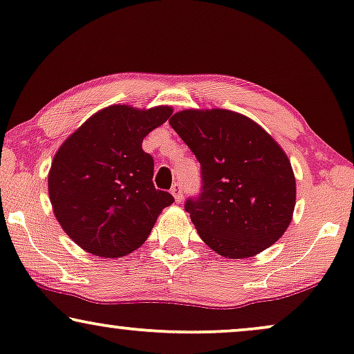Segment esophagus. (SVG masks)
Returning a JSON list of instances; mask_svg holds the SVG:
<instances>
[{
    "mask_svg": "<svg viewBox=\"0 0 354 354\" xmlns=\"http://www.w3.org/2000/svg\"><path fill=\"white\" fill-rule=\"evenodd\" d=\"M171 193L174 195V198H176L177 203L182 201V185H180V183H178V182L174 183L172 188H171Z\"/></svg>",
    "mask_w": 354,
    "mask_h": 354,
    "instance_id": "obj_1",
    "label": "esophagus"
}]
</instances>
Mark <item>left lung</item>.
Masks as SVG:
<instances>
[{"label": "left lung", "instance_id": "1", "mask_svg": "<svg viewBox=\"0 0 354 354\" xmlns=\"http://www.w3.org/2000/svg\"><path fill=\"white\" fill-rule=\"evenodd\" d=\"M201 164V195L185 211L217 254L243 259L274 245L297 203L290 159L266 130L227 109H185L169 119Z\"/></svg>", "mask_w": 354, "mask_h": 354}]
</instances>
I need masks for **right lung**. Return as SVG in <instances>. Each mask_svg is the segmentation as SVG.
<instances>
[{"mask_svg":"<svg viewBox=\"0 0 354 354\" xmlns=\"http://www.w3.org/2000/svg\"><path fill=\"white\" fill-rule=\"evenodd\" d=\"M171 106L114 104L86 119L61 145L48 193L62 230L86 253L120 258L147 241L171 193L156 190L143 138L171 118Z\"/></svg>","mask_w":354,"mask_h":354,"instance_id":"right-lung-1","label":"right lung"}]
</instances>
